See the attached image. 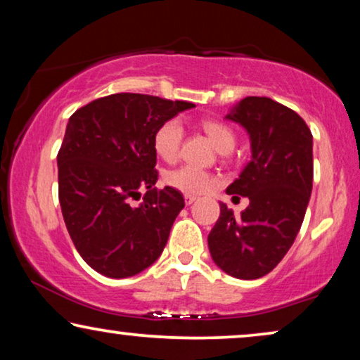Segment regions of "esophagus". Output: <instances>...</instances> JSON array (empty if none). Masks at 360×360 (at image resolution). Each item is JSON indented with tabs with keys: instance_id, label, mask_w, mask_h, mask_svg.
I'll return each instance as SVG.
<instances>
[{
	"instance_id": "34e87169",
	"label": "esophagus",
	"mask_w": 360,
	"mask_h": 360,
	"mask_svg": "<svg viewBox=\"0 0 360 360\" xmlns=\"http://www.w3.org/2000/svg\"><path fill=\"white\" fill-rule=\"evenodd\" d=\"M196 200H198V198H196V196H193V195H186L185 196V203L186 205H193Z\"/></svg>"
}]
</instances>
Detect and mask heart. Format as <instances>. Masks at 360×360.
<instances>
[{"label": "heart", "mask_w": 360, "mask_h": 360, "mask_svg": "<svg viewBox=\"0 0 360 360\" xmlns=\"http://www.w3.org/2000/svg\"><path fill=\"white\" fill-rule=\"evenodd\" d=\"M201 127L213 141L219 152H229L236 144V132L228 124L214 120L201 121ZM184 124L179 117H172L157 127L154 134L155 154L165 162H175L180 154L181 142H184ZM167 185L188 195H200L208 191L216 184V179L210 172L196 169L193 165H181L165 174Z\"/></svg>", "instance_id": "1"}]
</instances>
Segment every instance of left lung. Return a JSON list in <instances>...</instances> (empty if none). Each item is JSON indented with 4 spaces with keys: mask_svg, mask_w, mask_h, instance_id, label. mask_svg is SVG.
<instances>
[{
    "mask_svg": "<svg viewBox=\"0 0 360 360\" xmlns=\"http://www.w3.org/2000/svg\"><path fill=\"white\" fill-rule=\"evenodd\" d=\"M226 120L248 131L252 150L226 193L248 196L249 206L234 216L219 203L208 248L231 277L254 280L277 267L302 228L313 188V136L302 116L265 96L244 98Z\"/></svg>",
    "mask_w": 360,
    "mask_h": 360,
    "instance_id": "1",
    "label": "left lung"
}]
</instances>
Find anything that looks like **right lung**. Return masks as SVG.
<instances>
[{
	"mask_svg": "<svg viewBox=\"0 0 360 360\" xmlns=\"http://www.w3.org/2000/svg\"><path fill=\"white\" fill-rule=\"evenodd\" d=\"M193 106L116 93L68 120L57 154L58 201L78 254L98 274L132 277L160 257L185 200L172 186L154 188V134L162 122ZM141 189L148 190L143 203L132 207Z\"/></svg>",
	"mask_w": 360,
	"mask_h": 360,
	"instance_id": "obj_1",
	"label": "right lung"
}]
</instances>
